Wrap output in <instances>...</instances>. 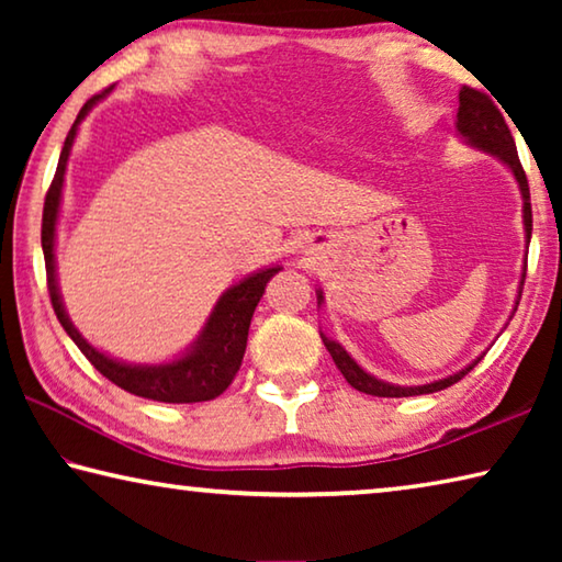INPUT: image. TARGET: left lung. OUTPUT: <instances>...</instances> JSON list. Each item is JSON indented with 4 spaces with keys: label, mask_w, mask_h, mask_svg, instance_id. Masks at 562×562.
Segmentation results:
<instances>
[{
    "label": "left lung",
    "mask_w": 562,
    "mask_h": 562,
    "mask_svg": "<svg viewBox=\"0 0 562 562\" xmlns=\"http://www.w3.org/2000/svg\"><path fill=\"white\" fill-rule=\"evenodd\" d=\"M456 133L465 140V144L483 150V154H488L493 158H498L503 166H506L513 178H516V183L520 188V198H522V231H526V245L530 243V231H532V213H530V190H528V178H526V170H522L520 160H518V150H516V140H513L510 131L506 126V121H503V113L493 106V101L486 97V93L475 91L471 87H463L459 91V113H456ZM522 282H526V265H522V274H520V284H518V297H516V307H518V300H520V292H522ZM317 304L322 307L325 304V292L317 290ZM513 307V312H516ZM322 341H325L327 351L335 359L337 369L341 372V376L347 379V382L357 389V392H364V394H372V396H416V394H434V392H441V389L451 386L463 379L465 374L471 372V369L479 364L483 359L475 357L469 367L459 369L456 374H449L443 379H436V382L429 384H418V386H398V384H389L382 382V379H376L374 374H369L361 369L355 359H351L349 351L335 341L331 337H327L325 331H319Z\"/></svg>",
    "instance_id": "8db88e82"
}]
</instances>
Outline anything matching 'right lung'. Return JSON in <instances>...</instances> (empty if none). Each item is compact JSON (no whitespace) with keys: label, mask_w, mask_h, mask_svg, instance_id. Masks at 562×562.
Masks as SVG:
<instances>
[{"label":"right lung","mask_w":562,"mask_h":562,"mask_svg":"<svg viewBox=\"0 0 562 562\" xmlns=\"http://www.w3.org/2000/svg\"><path fill=\"white\" fill-rule=\"evenodd\" d=\"M113 89V87H111ZM101 91L99 97L89 99L83 103V109L76 116L69 136L64 140L59 166L52 180L49 193L44 201V217H42V250L46 262V284H49L52 294V307L56 312V319L61 322L66 335L74 339V345L83 351L93 367L99 372L126 392L154 398V402L166 404H195V402H211V398L221 396L237 374V369L243 364V355L247 347V331H250L252 312L258 307L268 282L278 274L282 268L272 265V268H262L258 272L247 274L233 288H227L221 300L215 302L211 315H207L203 329L198 331V337L190 341V347L170 361H160V364H128V361L109 357L99 351L87 339L81 337V331L74 327V322L66 315L59 280H56V223H59V207H61V193H64V176L66 166H69L71 146L76 133H79V123L89 116V111L106 97L111 91Z\"/></svg>","instance_id":"add662e5"}]
</instances>
